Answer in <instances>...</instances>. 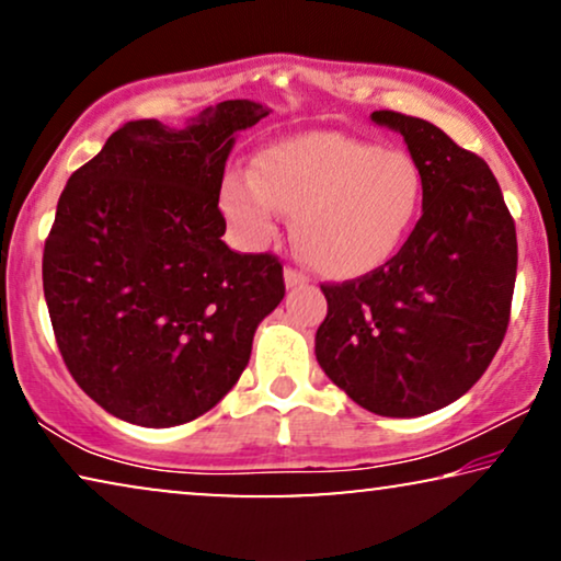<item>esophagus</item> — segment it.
<instances>
[{
	"instance_id": "1",
	"label": "esophagus",
	"mask_w": 561,
	"mask_h": 561,
	"mask_svg": "<svg viewBox=\"0 0 561 561\" xmlns=\"http://www.w3.org/2000/svg\"><path fill=\"white\" fill-rule=\"evenodd\" d=\"M283 278H286V286L294 288V286H304V283H309V275L298 271L294 265H286V271H283Z\"/></svg>"
}]
</instances>
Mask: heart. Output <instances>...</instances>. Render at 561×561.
Returning <instances> with one entry per match:
<instances>
[{
    "mask_svg": "<svg viewBox=\"0 0 561 561\" xmlns=\"http://www.w3.org/2000/svg\"><path fill=\"white\" fill-rule=\"evenodd\" d=\"M424 202L411 152L340 133H311L257 152L252 173L229 171L219 204L242 248L260 250L294 211V240L324 275L370 273L401 248Z\"/></svg>",
    "mask_w": 561,
    "mask_h": 561,
    "instance_id": "1",
    "label": "heart"
}]
</instances>
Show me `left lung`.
<instances>
[{"instance_id":"1","label":"left lung","mask_w":561,"mask_h":561,"mask_svg":"<svg viewBox=\"0 0 561 561\" xmlns=\"http://www.w3.org/2000/svg\"><path fill=\"white\" fill-rule=\"evenodd\" d=\"M424 173L421 217L386 265L321 283L317 359L363 409L424 416L465 396L503 344L516 286V225L493 171L432 122L380 110Z\"/></svg>"}]
</instances>
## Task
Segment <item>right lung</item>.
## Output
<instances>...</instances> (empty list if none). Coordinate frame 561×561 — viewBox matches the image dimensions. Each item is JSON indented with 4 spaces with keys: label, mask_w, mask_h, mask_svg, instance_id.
Instances as JSON below:
<instances>
[{
    "label": "right lung",
    "mask_w": 561,
    "mask_h": 561,
    "mask_svg": "<svg viewBox=\"0 0 561 561\" xmlns=\"http://www.w3.org/2000/svg\"><path fill=\"white\" fill-rule=\"evenodd\" d=\"M265 114L229 99L186 129L125 122L68 179L43 250L45 304L68 373L112 416L165 428L214 409L286 296L278 257L221 242L234 133Z\"/></svg>",
    "instance_id": "1"
}]
</instances>
